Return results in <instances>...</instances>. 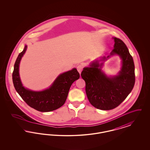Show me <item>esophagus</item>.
<instances>
[{
    "instance_id": "obj_1",
    "label": "esophagus",
    "mask_w": 150,
    "mask_h": 150,
    "mask_svg": "<svg viewBox=\"0 0 150 150\" xmlns=\"http://www.w3.org/2000/svg\"><path fill=\"white\" fill-rule=\"evenodd\" d=\"M83 66L81 65V64H79L77 66V70L79 72V74L81 73V72L83 70Z\"/></svg>"
}]
</instances>
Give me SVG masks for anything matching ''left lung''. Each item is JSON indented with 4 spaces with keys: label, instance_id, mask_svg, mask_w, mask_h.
<instances>
[{
    "label": "left lung",
    "instance_id": "left-lung-1",
    "mask_svg": "<svg viewBox=\"0 0 150 150\" xmlns=\"http://www.w3.org/2000/svg\"><path fill=\"white\" fill-rule=\"evenodd\" d=\"M114 48L110 55L92 62L83 69L81 76L86 82L88 99L94 107L110 110L117 107L127 97L135 83L134 64L128 49L121 39L113 38ZM119 55L122 59L121 70L117 76L108 77L101 71L103 63L110 56Z\"/></svg>",
    "mask_w": 150,
    "mask_h": 150
}]
</instances>
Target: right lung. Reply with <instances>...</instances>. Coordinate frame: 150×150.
I'll list each match as a JSON object with an SVG mask.
<instances>
[{
  "label": "right lung",
  "instance_id": "1",
  "mask_svg": "<svg viewBox=\"0 0 150 150\" xmlns=\"http://www.w3.org/2000/svg\"><path fill=\"white\" fill-rule=\"evenodd\" d=\"M27 49L25 46L16 59L12 73V80L17 92L29 106L40 112H50L64 105L72 84L80 77L74 68L60 74L50 87L43 91H33L22 86L19 75V65L22 57Z\"/></svg>",
  "mask_w": 150,
  "mask_h": 150
}]
</instances>
